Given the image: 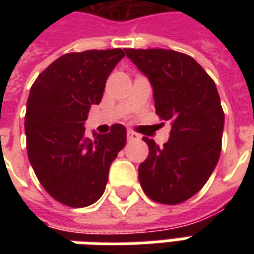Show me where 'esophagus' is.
<instances>
[{"label": "esophagus", "mask_w": 254, "mask_h": 254, "mask_svg": "<svg viewBox=\"0 0 254 254\" xmlns=\"http://www.w3.org/2000/svg\"><path fill=\"white\" fill-rule=\"evenodd\" d=\"M136 138H138V134H136L134 132H132V130H127V140L130 141V140H136Z\"/></svg>", "instance_id": "1"}]
</instances>
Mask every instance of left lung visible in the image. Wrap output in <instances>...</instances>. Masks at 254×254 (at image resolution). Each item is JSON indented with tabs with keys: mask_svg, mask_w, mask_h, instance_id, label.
Here are the masks:
<instances>
[{
	"mask_svg": "<svg viewBox=\"0 0 254 254\" xmlns=\"http://www.w3.org/2000/svg\"><path fill=\"white\" fill-rule=\"evenodd\" d=\"M154 88L156 114L171 122L163 147L148 144L138 166L144 193L156 202L176 205L200 190L212 174L222 149L224 113L213 80L188 54L165 49H125Z\"/></svg>",
	"mask_w": 254,
	"mask_h": 254,
	"instance_id": "obj_1",
	"label": "left lung"
}]
</instances>
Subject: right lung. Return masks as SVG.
<instances>
[{"instance_id":"obj_1","label":"right lung","mask_w":254,"mask_h":254,"mask_svg":"<svg viewBox=\"0 0 254 254\" xmlns=\"http://www.w3.org/2000/svg\"><path fill=\"white\" fill-rule=\"evenodd\" d=\"M125 56L121 49L67 53L38 76L27 100V154L38 180L50 196L67 207L98 201L109 169L127 144V129L85 136L84 122L99 105L106 80Z\"/></svg>"}]
</instances>
